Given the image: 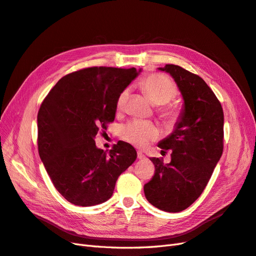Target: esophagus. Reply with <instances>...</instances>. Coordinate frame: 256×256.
<instances>
[{"label": "esophagus", "mask_w": 256, "mask_h": 256, "mask_svg": "<svg viewBox=\"0 0 256 256\" xmlns=\"http://www.w3.org/2000/svg\"><path fill=\"white\" fill-rule=\"evenodd\" d=\"M145 158H146V156L142 152H138V159L142 160V159H145Z\"/></svg>", "instance_id": "1"}]
</instances>
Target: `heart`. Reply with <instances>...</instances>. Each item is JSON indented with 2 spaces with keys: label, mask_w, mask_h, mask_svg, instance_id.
Masks as SVG:
<instances>
[{
  "label": "heart",
  "mask_w": 256,
  "mask_h": 256,
  "mask_svg": "<svg viewBox=\"0 0 256 256\" xmlns=\"http://www.w3.org/2000/svg\"><path fill=\"white\" fill-rule=\"evenodd\" d=\"M140 88L154 104H161L157 110L158 115L168 126H174L180 118V109L175 104L168 102L176 97L178 88L175 82L164 74H150L140 82ZM130 90H122L116 99V109L122 111L128 102ZM160 131L154 124L146 120H132L124 126L120 132L122 140L143 148L157 140Z\"/></svg>",
  "instance_id": "heart-1"
}]
</instances>
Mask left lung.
I'll return each instance as SVG.
<instances>
[{
    "mask_svg": "<svg viewBox=\"0 0 256 256\" xmlns=\"http://www.w3.org/2000/svg\"><path fill=\"white\" fill-rule=\"evenodd\" d=\"M159 69L174 78L184 109L174 132L158 145L161 154L172 152L171 162L150 159L154 173L144 184V193L154 207L180 212L202 194L222 156L224 115L218 98L200 76L173 64Z\"/></svg>",
    "mask_w": 256,
    "mask_h": 256,
    "instance_id": "left-lung-1",
    "label": "left lung"
}]
</instances>
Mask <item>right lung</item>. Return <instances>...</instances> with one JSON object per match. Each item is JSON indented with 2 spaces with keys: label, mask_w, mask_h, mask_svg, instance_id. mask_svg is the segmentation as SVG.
Returning <instances> with one entry per match:
<instances>
[{
  "label": "right lung",
  "mask_w": 256,
  "mask_h": 256,
  "mask_svg": "<svg viewBox=\"0 0 256 256\" xmlns=\"http://www.w3.org/2000/svg\"><path fill=\"white\" fill-rule=\"evenodd\" d=\"M132 68L88 67L63 76L37 115L38 152L54 187L68 202L92 206L109 200L118 176L134 164L132 145L109 152L95 136L115 118L116 99L138 74Z\"/></svg>",
  "instance_id": "1"
}]
</instances>
